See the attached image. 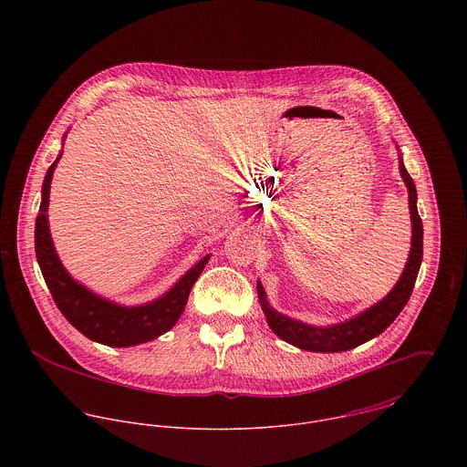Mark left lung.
<instances>
[{"label":"left lung","mask_w":467,"mask_h":467,"mask_svg":"<svg viewBox=\"0 0 467 467\" xmlns=\"http://www.w3.org/2000/svg\"><path fill=\"white\" fill-rule=\"evenodd\" d=\"M400 172L402 182L408 187L410 219H411V248H410L408 263L402 269V275H400L398 284L392 287V291L383 300H379L378 304H374L361 315H358L347 322L331 326V327H315V326L302 324L298 320H293V318L275 311L267 304L263 284L257 282L261 307L266 315L271 331L278 337H282L284 341H287L298 348L311 350V352H341V350L354 348V347L379 336L398 318V315L411 296V291H413V285L417 280V273H419V267L422 263V221L417 212V191H415V183H413L411 176L404 169L400 154Z\"/></svg>","instance_id":"1"}]
</instances>
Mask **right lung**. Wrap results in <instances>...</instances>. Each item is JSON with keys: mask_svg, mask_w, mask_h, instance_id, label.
I'll use <instances>...</instances> for the list:
<instances>
[{"mask_svg": "<svg viewBox=\"0 0 467 467\" xmlns=\"http://www.w3.org/2000/svg\"><path fill=\"white\" fill-rule=\"evenodd\" d=\"M61 156L63 154L57 156L45 176L43 198L36 219V257L56 306L78 333L108 347H131L171 331L182 317L191 289L210 255L202 257L198 265L191 267L163 296L150 304L134 307L119 306L100 298L82 284L75 282L56 254L47 215L50 183Z\"/></svg>", "mask_w": 467, "mask_h": 467, "instance_id": "add662e5", "label": "right lung"}]
</instances>
